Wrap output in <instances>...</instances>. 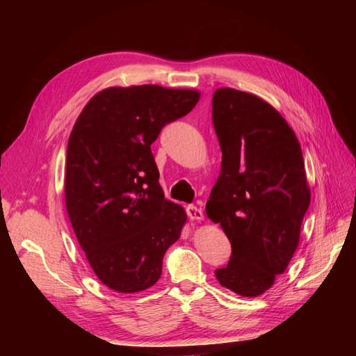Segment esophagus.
<instances>
[{
  "mask_svg": "<svg viewBox=\"0 0 356 356\" xmlns=\"http://www.w3.org/2000/svg\"><path fill=\"white\" fill-rule=\"evenodd\" d=\"M186 211H187V215L191 221H202L203 220V212L197 207H193V204H190Z\"/></svg>",
  "mask_w": 356,
  "mask_h": 356,
  "instance_id": "1",
  "label": "esophagus"
}]
</instances>
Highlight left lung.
I'll use <instances>...</instances> for the list:
<instances>
[{
	"label": "left lung",
	"instance_id": "8db88e82",
	"mask_svg": "<svg viewBox=\"0 0 356 356\" xmlns=\"http://www.w3.org/2000/svg\"><path fill=\"white\" fill-rule=\"evenodd\" d=\"M212 122L222 160L207 215L232 243L215 276L233 293L257 297L285 272L300 242L310 203L303 154L285 118L252 93L215 90Z\"/></svg>",
	"mask_w": 356,
	"mask_h": 356
}]
</instances>
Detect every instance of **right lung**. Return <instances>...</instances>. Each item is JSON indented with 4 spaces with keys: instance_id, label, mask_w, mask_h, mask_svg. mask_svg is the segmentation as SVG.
<instances>
[{
    "instance_id": "right-lung-1",
    "label": "right lung",
    "mask_w": 356,
    "mask_h": 356,
    "mask_svg": "<svg viewBox=\"0 0 356 356\" xmlns=\"http://www.w3.org/2000/svg\"><path fill=\"white\" fill-rule=\"evenodd\" d=\"M200 92L157 84L106 88L86 104L68 139L65 204L86 258L117 293L153 286L187 221L165 199L152 153L161 127L188 114Z\"/></svg>"
}]
</instances>
